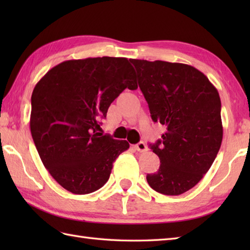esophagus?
<instances>
[{
	"instance_id": "esophagus-1",
	"label": "esophagus",
	"mask_w": 250,
	"mask_h": 250,
	"mask_svg": "<svg viewBox=\"0 0 250 250\" xmlns=\"http://www.w3.org/2000/svg\"><path fill=\"white\" fill-rule=\"evenodd\" d=\"M135 148H136V150L140 151V152H143V151H146L147 150V146H146V144H145L144 142H140L139 144H136Z\"/></svg>"
}]
</instances>
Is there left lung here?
<instances>
[{
	"label": "left lung",
	"mask_w": 250,
	"mask_h": 250,
	"mask_svg": "<svg viewBox=\"0 0 250 250\" xmlns=\"http://www.w3.org/2000/svg\"><path fill=\"white\" fill-rule=\"evenodd\" d=\"M151 118L167 126L152 151L160 167L148 174L157 192L179 195L193 188L213 164L221 146L219 93L203 73L184 63L130 59Z\"/></svg>",
	"instance_id": "8db88e82"
}]
</instances>
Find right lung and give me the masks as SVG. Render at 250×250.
<instances>
[{
	"label": "right lung",
	"mask_w": 250,
	"mask_h": 250,
	"mask_svg": "<svg viewBox=\"0 0 250 250\" xmlns=\"http://www.w3.org/2000/svg\"><path fill=\"white\" fill-rule=\"evenodd\" d=\"M125 88L137 89L135 71L126 58L115 57L64 61L34 87L32 137L47 171L70 192L103 187L116 159L130 147L98 132L100 119Z\"/></svg>",
	"instance_id": "1"
}]
</instances>
